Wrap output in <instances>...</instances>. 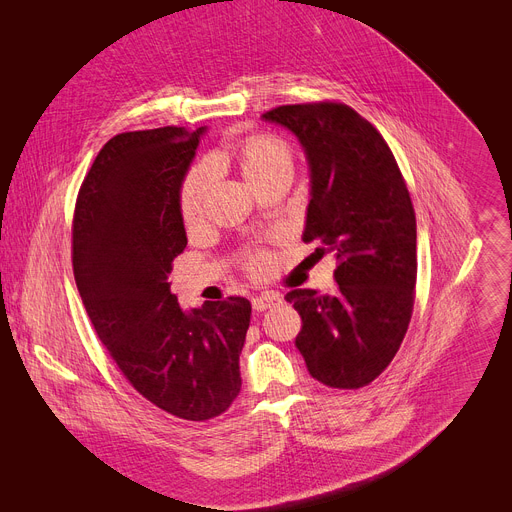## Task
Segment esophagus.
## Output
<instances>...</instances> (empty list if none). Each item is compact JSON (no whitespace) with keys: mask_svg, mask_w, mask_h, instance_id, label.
Returning <instances> with one entry per match:
<instances>
[{"mask_svg":"<svg viewBox=\"0 0 512 512\" xmlns=\"http://www.w3.org/2000/svg\"><path fill=\"white\" fill-rule=\"evenodd\" d=\"M282 305V297L280 294H274V292H265V294H259V297L253 299V309L255 311H265V309H272V307H278Z\"/></svg>","mask_w":512,"mask_h":512,"instance_id":"esophagus-1","label":"esophagus"}]
</instances>
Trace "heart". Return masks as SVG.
I'll list each match as a JSON object with an SVG mask.
<instances>
[{"label": "heart", "instance_id": "heart-1", "mask_svg": "<svg viewBox=\"0 0 512 512\" xmlns=\"http://www.w3.org/2000/svg\"><path fill=\"white\" fill-rule=\"evenodd\" d=\"M240 172L255 186H263L280 174H292L294 153L290 145L272 132H253L230 147ZM213 166L201 161L188 170L178 188V207L186 228H199L205 220V205L213 184ZM247 272L255 278L265 276L272 267V257L265 249H253L245 255Z\"/></svg>", "mask_w": 512, "mask_h": 512}]
</instances>
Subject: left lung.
<instances>
[{
  "label": "left lung",
  "mask_w": 512,
  "mask_h": 512,
  "mask_svg": "<svg viewBox=\"0 0 512 512\" xmlns=\"http://www.w3.org/2000/svg\"><path fill=\"white\" fill-rule=\"evenodd\" d=\"M305 147L311 201L303 240L336 253V292L297 288L294 340L309 373L338 390L371 384L407 334L417 282V224L394 153L371 122L338 101L280 105L263 114Z\"/></svg>",
  "instance_id": "obj_1"
}]
</instances>
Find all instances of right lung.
Here are the masks:
<instances>
[{
    "mask_svg": "<svg viewBox=\"0 0 512 512\" xmlns=\"http://www.w3.org/2000/svg\"><path fill=\"white\" fill-rule=\"evenodd\" d=\"M201 134L180 126L116 134L80 184L72 220L74 280L95 334L134 390L186 421L230 409L251 321L242 297L184 313L170 290L186 247L178 188Z\"/></svg>",
    "mask_w": 512,
    "mask_h": 512,
    "instance_id": "right-lung-1",
    "label": "right lung"
}]
</instances>
